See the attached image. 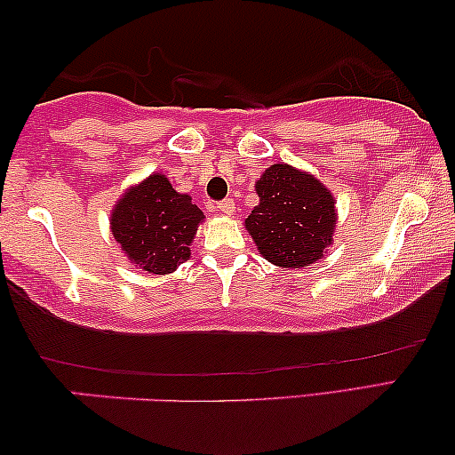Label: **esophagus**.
<instances>
[{
  "instance_id": "esophagus-1",
  "label": "esophagus",
  "mask_w": 455,
  "mask_h": 455,
  "mask_svg": "<svg viewBox=\"0 0 455 455\" xmlns=\"http://www.w3.org/2000/svg\"><path fill=\"white\" fill-rule=\"evenodd\" d=\"M217 211H220V213H226V215H234V211H235V203L232 201V198H226V201H221V203H217V207H215Z\"/></svg>"
}]
</instances>
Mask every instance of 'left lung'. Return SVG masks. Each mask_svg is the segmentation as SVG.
<instances>
[{"label": "left lung", "mask_w": 455, "mask_h": 455, "mask_svg": "<svg viewBox=\"0 0 455 455\" xmlns=\"http://www.w3.org/2000/svg\"><path fill=\"white\" fill-rule=\"evenodd\" d=\"M254 188L260 201L244 223L259 252L283 269H300L319 260L335 232L338 213L331 192L288 164L265 170Z\"/></svg>", "instance_id": "8db88e82"}]
</instances>
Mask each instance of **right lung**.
<instances>
[{"label": "right lung", "mask_w": 455, "mask_h": 455, "mask_svg": "<svg viewBox=\"0 0 455 455\" xmlns=\"http://www.w3.org/2000/svg\"><path fill=\"white\" fill-rule=\"evenodd\" d=\"M203 211L172 188L164 173L132 186L111 211V234L142 271L167 275L190 259Z\"/></svg>", "instance_id": "right-lung-1"}]
</instances>
